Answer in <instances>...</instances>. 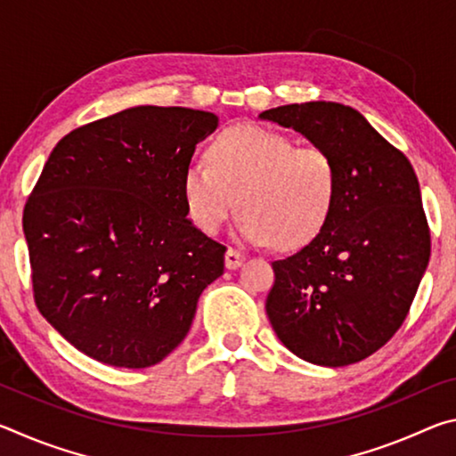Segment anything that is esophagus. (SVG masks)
Masks as SVG:
<instances>
[{"label": "esophagus", "mask_w": 456, "mask_h": 456, "mask_svg": "<svg viewBox=\"0 0 456 456\" xmlns=\"http://www.w3.org/2000/svg\"><path fill=\"white\" fill-rule=\"evenodd\" d=\"M243 261H245L243 253L233 249V247H229L227 253H225V265H227L229 269H237V267H241Z\"/></svg>", "instance_id": "obj_1"}]
</instances>
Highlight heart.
<instances>
[{"instance_id":"1","label":"heart","mask_w":456,"mask_h":456,"mask_svg":"<svg viewBox=\"0 0 456 456\" xmlns=\"http://www.w3.org/2000/svg\"><path fill=\"white\" fill-rule=\"evenodd\" d=\"M181 189L189 219L205 235L217 233L239 203V239L296 249L328 221L338 168L320 146H297L275 130L237 125L211 142L209 163L187 165Z\"/></svg>"}]
</instances>
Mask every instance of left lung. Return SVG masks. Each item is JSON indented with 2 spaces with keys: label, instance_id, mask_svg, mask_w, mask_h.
<instances>
[{
  "label": "left lung",
  "instance_id": "8db88e82",
  "mask_svg": "<svg viewBox=\"0 0 456 456\" xmlns=\"http://www.w3.org/2000/svg\"><path fill=\"white\" fill-rule=\"evenodd\" d=\"M328 151L338 192L310 243L273 261L265 310L277 338L318 366H348L380 350L406 320L430 257L414 168L358 110L338 102L259 114Z\"/></svg>",
  "mask_w": 456,
  "mask_h": 456
}]
</instances>
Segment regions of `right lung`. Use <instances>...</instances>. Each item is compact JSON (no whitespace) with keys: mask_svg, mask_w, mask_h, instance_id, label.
Here are the masks:
<instances>
[{"mask_svg":"<svg viewBox=\"0 0 456 456\" xmlns=\"http://www.w3.org/2000/svg\"><path fill=\"white\" fill-rule=\"evenodd\" d=\"M213 112L134 106L56 144L24 209L40 314L74 348L108 366L167 358L227 247L187 219L183 173Z\"/></svg>","mask_w":456,"mask_h":456,"instance_id":"right-lung-1","label":"right lung"}]
</instances>
